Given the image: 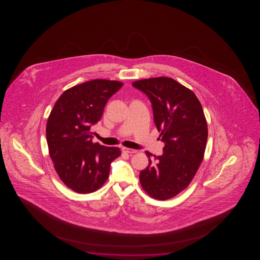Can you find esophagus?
Returning a JSON list of instances; mask_svg holds the SVG:
<instances>
[{
	"mask_svg": "<svg viewBox=\"0 0 260 260\" xmlns=\"http://www.w3.org/2000/svg\"><path fill=\"white\" fill-rule=\"evenodd\" d=\"M121 150H122V152L123 153H135L138 152L137 150L136 149H132V148H127V147H122L121 148Z\"/></svg>",
	"mask_w": 260,
	"mask_h": 260,
	"instance_id": "1",
	"label": "esophagus"
}]
</instances>
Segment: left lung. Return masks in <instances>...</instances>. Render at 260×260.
<instances>
[{"instance_id": "1", "label": "left lung", "mask_w": 260, "mask_h": 260, "mask_svg": "<svg viewBox=\"0 0 260 260\" xmlns=\"http://www.w3.org/2000/svg\"><path fill=\"white\" fill-rule=\"evenodd\" d=\"M132 86L148 96L164 143L161 155L146 151L149 164L139 180L154 199H170L188 186L203 161L208 139L203 107L194 93L174 79H145Z\"/></svg>"}]
</instances>
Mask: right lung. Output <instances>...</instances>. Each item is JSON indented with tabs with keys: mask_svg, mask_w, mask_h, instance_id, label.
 <instances>
[{
	"mask_svg": "<svg viewBox=\"0 0 260 260\" xmlns=\"http://www.w3.org/2000/svg\"><path fill=\"white\" fill-rule=\"evenodd\" d=\"M117 81L96 79L66 90L47 121L46 138L61 180L79 193L95 192L109 177L118 147L92 142L90 127L103 115L108 100L121 89Z\"/></svg>",
	"mask_w": 260,
	"mask_h": 260,
	"instance_id": "obj_1",
	"label": "right lung"
}]
</instances>
